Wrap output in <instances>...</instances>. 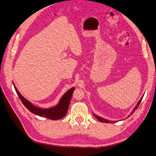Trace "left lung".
Returning <instances> with one entry per match:
<instances>
[{"instance_id":"obj_1","label":"left lung","mask_w":156,"mask_h":156,"mask_svg":"<svg viewBox=\"0 0 156 156\" xmlns=\"http://www.w3.org/2000/svg\"><path fill=\"white\" fill-rule=\"evenodd\" d=\"M143 96L141 98V99L140 100H139V101L138 102V103L137 104H136V105L135 106V107L134 108V109L133 110V112H131V115H131L132 114H133V113L135 112V111L136 109V108H138V107H139V104L140 103V102H141V101H142V100H143ZM94 116H95V117L96 118V119L99 120V121H100V122H105V123H114V122H111V121H108V120H106V119H103V118H101V117H100V116H96V115H94V114H93ZM129 115V116H130ZM129 116H128V117Z\"/></svg>"}]
</instances>
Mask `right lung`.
<instances>
[{
  "label": "right lung",
  "mask_w": 156,
  "mask_h": 156,
  "mask_svg": "<svg viewBox=\"0 0 156 156\" xmlns=\"http://www.w3.org/2000/svg\"><path fill=\"white\" fill-rule=\"evenodd\" d=\"M14 88H15L17 94L23 103V104L25 106L28 110L36 115L44 116L47 118V119L53 120L62 119L66 115L71 98H72L73 92L74 90V87L70 88L66 93L64 94V95L61 98L58 104L55 107L50 108H41L33 105L30 101L27 100L25 98H23L21 95V94L18 92L17 89L15 86H14Z\"/></svg>",
  "instance_id": "1"
}]
</instances>
